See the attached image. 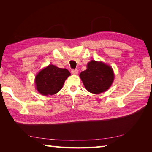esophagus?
Returning a JSON list of instances; mask_svg holds the SVG:
<instances>
[{"label":"esophagus","mask_w":152,"mask_h":152,"mask_svg":"<svg viewBox=\"0 0 152 152\" xmlns=\"http://www.w3.org/2000/svg\"><path fill=\"white\" fill-rule=\"evenodd\" d=\"M71 73H72V74L77 75L78 73V70L77 69H72V70H71Z\"/></svg>","instance_id":"1"}]
</instances>
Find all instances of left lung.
<instances>
[{
    "instance_id": "1",
    "label": "left lung",
    "mask_w": 152,
    "mask_h": 152,
    "mask_svg": "<svg viewBox=\"0 0 152 152\" xmlns=\"http://www.w3.org/2000/svg\"><path fill=\"white\" fill-rule=\"evenodd\" d=\"M80 77L87 91L99 94L107 91L112 85L114 74L110 66L92 60L87 64V70L80 73Z\"/></svg>"
}]
</instances>
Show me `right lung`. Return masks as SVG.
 Listing matches in <instances>:
<instances>
[{"label": "right lung", "instance_id": "add662e5", "mask_svg": "<svg viewBox=\"0 0 152 152\" xmlns=\"http://www.w3.org/2000/svg\"><path fill=\"white\" fill-rule=\"evenodd\" d=\"M70 73L67 69L50 65L35 77L36 88L44 96L53 95L60 91Z\"/></svg>", "mask_w": 152, "mask_h": 152}]
</instances>
